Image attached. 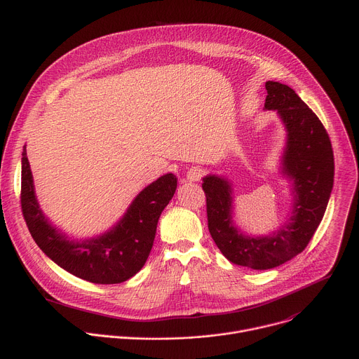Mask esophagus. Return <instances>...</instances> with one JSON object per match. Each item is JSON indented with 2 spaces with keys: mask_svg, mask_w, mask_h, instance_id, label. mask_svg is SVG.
Listing matches in <instances>:
<instances>
[{
  "mask_svg": "<svg viewBox=\"0 0 359 359\" xmlns=\"http://www.w3.org/2000/svg\"><path fill=\"white\" fill-rule=\"evenodd\" d=\"M201 177H203V169L198 166H193L187 172V180L190 182H198Z\"/></svg>",
  "mask_w": 359,
  "mask_h": 359,
  "instance_id": "esophagus-1",
  "label": "esophagus"
}]
</instances>
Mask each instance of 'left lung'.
I'll return each instance as SVG.
<instances>
[{"mask_svg":"<svg viewBox=\"0 0 359 359\" xmlns=\"http://www.w3.org/2000/svg\"><path fill=\"white\" fill-rule=\"evenodd\" d=\"M266 109L281 116L287 132L284 173L294 180V210L287 226L271 237L241 236L231 223L230 186L224 179H203L209 231L224 257L243 267L269 270L299 254L318 229L334 184V153L318 116L288 85L266 82Z\"/></svg>","mask_w":359,"mask_h":359,"instance_id":"obj_1","label":"left lung"}]
</instances>
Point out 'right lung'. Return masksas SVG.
I'll list each match as a JSON object with an SVG mask.
<instances>
[{
  "instance_id": "add662e5",
  "label": "right lung",
  "mask_w": 359,
  "mask_h": 359,
  "mask_svg": "<svg viewBox=\"0 0 359 359\" xmlns=\"http://www.w3.org/2000/svg\"><path fill=\"white\" fill-rule=\"evenodd\" d=\"M177 186L169 173L143 189L121 223L99 238L74 243L50 227L34 194L32 175L22 150L21 210L38 247L68 273L95 284H118L133 277L146 263L163 209Z\"/></svg>"
}]
</instances>
